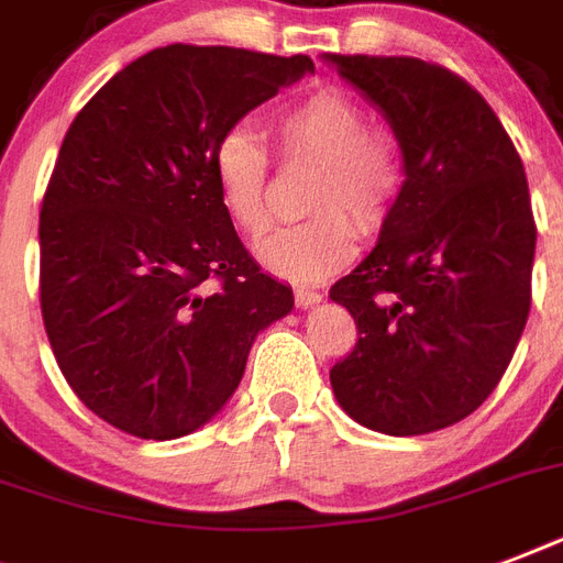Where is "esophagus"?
<instances>
[{"mask_svg":"<svg viewBox=\"0 0 563 563\" xmlns=\"http://www.w3.org/2000/svg\"><path fill=\"white\" fill-rule=\"evenodd\" d=\"M321 298H324V295H321L318 289H303V286L295 289V303H298V309L316 307V303H321Z\"/></svg>","mask_w":563,"mask_h":563,"instance_id":"34e87169","label":"esophagus"}]
</instances>
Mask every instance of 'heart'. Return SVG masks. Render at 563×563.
Masks as SVG:
<instances>
[{
  "label": "heart",
  "mask_w": 563,
  "mask_h": 563,
  "mask_svg": "<svg viewBox=\"0 0 563 563\" xmlns=\"http://www.w3.org/2000/svg\"><path fill=\"white\" fill-rule=\"evenodd\" d=\"M286 161L316 157L321 169L309 184L307 221L274 230L256 254L274 274L321 280L351 263L356 228L379 233L397 210L409 163L400 136L371 125L368 110L339 87H318L277 117ZM210 169L224 210L245 236L268 228L272 154L251 125H230L212 143Z\"/></svg>",
  "instance_id": "1"
}]
</instances>
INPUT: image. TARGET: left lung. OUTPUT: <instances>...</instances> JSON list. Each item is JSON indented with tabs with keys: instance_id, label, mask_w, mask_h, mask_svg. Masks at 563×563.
Returning <instances> with one entry per match:
<instances>
[{
	"instance_id": "8db88e82",
	"label": "left lung",
	"mask_w": 563,
	"mask_h": 563,
	"mask_svg": "<svg viewBox=\"0 0 563 563\" xmlns=\"http://www.w3.org/2000/svg\"><path fill=\"white\" fill-rule=\"evenodd\" d=\"M327 60L383 110L409 163L376 247L330 289L360 330L330 383L362 427L427 435L488 400L523 335L538 239L523 161L488 101L444 66Z\"/></svg>"
}]
</instances>
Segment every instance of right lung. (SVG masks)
Wrapping results in <instances>:
<instances>
[{"instance_id": "obj_1", "label": "right lung", "mask_w": 563, "mask_h": 563, "mask_svg": "<svg viewBox=\"0 0 563 563\" xmlns=\"http://www.w3.org/2000/svg\"><path fill=\"white\" fill-rule=\"evenodd\" d=\"M307 55L154 48L73 119L40 207V309L57 368L110 427L172 441L236 391L289 286L239 242L212 143L300 81Z\"/></svg>"}]
</instances>
